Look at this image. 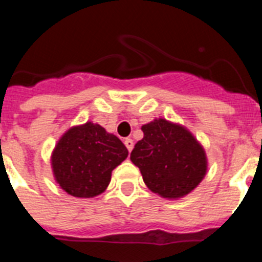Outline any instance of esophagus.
<instances>
[{
    "instance_id": "1",
    "label": "esophagus",
    "mask_w": 262,
    "mask_h": 262,
    "mask_svg": "<svg viewBox=\"0 0 262 262\" xmlns=\"http://www.w3.org/2000/svg\"><path fill=\"white\" fill-rule=\"evenodd\" d=\"M124 143H125L126 148H128V151H129V152H130V151L133 150V147H134V142H133V139H130V138H126L125 141H124Z\"/></svg>"
}]
</instances>
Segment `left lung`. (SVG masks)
I'll return each mask as SVG.
<instances>
[{
	"label": "left lung",
	"instance_id": "8db88e82",
	"mask_svg": "<svg viewBox=\"0 0 262 262\" xmlns=\"http://www.w3.org/2000/svg\"><path fill=\"white\" fill-rule=\"evenodd\" d=\"M130 160L146 186L165 199H180L198 187L207 174V155L194 134L181 124L159 117L142 125Z\"/></svg>",
	"mask_w": 262,
	"mask_h": 262
}]
</instances>
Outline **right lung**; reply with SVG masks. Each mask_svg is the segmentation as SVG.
I'll use <instances>...</instances> for the list:
<instances>
[{"instance_id":"1","label":"right lung","mask_w":262,"mask_h":262,"mask_svg":"<svg viewBox=\"0 0 262 262\" xmlns=\"http://www.w3.org/2000/svg\"><path fill=\"white\" fill-rule=\"evenodd\" d=\"M128 150L115 134L92 121L68 129L51 152V169L60 189L75 198H94L111 181Z\"/></svg>"}]
</instances>
